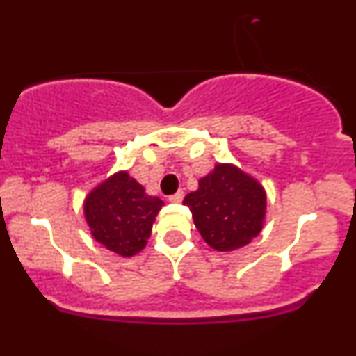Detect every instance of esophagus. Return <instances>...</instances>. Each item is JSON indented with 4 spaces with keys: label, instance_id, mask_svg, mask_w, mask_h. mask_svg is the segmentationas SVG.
<instances>
[{
    "label": "esophagus",
    "instance_id": "obj_1",
    "mask_svg": "<svg viewBox=\"0 0 356 356\" xmlns=\"http://www.w3.org/2000/svg\"><path fill=\"white\" fill-rule=\"evenodd\" d=\"M182 199H184V192L182 191H177V192H175V194L169 195V202H172V204L182 202Z\"/></svg>",
    "mask_w": 356,
    "mask_h": 356
}]
</instances>
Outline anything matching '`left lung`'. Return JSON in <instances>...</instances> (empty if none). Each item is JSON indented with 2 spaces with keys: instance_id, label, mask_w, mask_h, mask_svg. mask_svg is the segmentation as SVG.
<instances>
[{
  "instance_id": "8db88e82",
  "label": "left lung",
  "mask_w": 356,
  "mask_h": 356,
  "mask_svg": "<svg viewBox=\"0 0 356 356\" xmlns=\"http://www.w3.org/2000/svg\"><path fill=\"white\" fill-rule=\"evenodd\" d=\"M184 204L202 239L216 251H236L263 229L266 192L254 177L232 164H218L199 181Z\"/></svg>"
}]
</instances>
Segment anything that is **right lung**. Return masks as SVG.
I'll return each mask as SVG.
<instances>
[{
    "label": "right lung",
    "instance_id": "add662e5",
    "mask_svg": "<svg viewBox=\"0 0 356 356\" xmlns=\"http://www.w3.org/2000/svg\"><path fill=\"white\" fill-rule=\"evenodd\" d=\"M164 202L145 194L129 172H117L85 199V219L92 236L117 254L130 257L145 248L155 216Z\"/></svg>",
    "mask_w": 356,
    "mask_h": 356
}]
</instances>
